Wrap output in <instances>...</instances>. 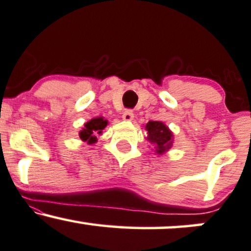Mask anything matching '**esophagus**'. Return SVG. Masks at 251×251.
Segmentation results:
<instances>
[{
	"label": "esophagus",
	"mask_w": 251,
	"mask_h": 251,
	"mask_svg": "<svg viewBox=\"0 0 251 251\" xmlns=\"http://www.w3.org/2000/svg\"><path fill=\"white\" fill-rule=\"evenodd\" d=\"M123 119L125 120V122H132V120L134 119L133 112H132L131 110H126L125 112L123 113Z\"/></svg>",
	"instance_id": "34e87169"
}]
</instances>
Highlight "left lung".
I'll return each mask as SVG.
<instances>
[{"label": "left lung", "instance_id": "left-lung-1", "mask_svg": "<svg viewBox=\"0 0 251 251\" xmlns=\"http://www.w3.org/2000/svg\"><path fill=\"white\" fill-rule=\"evenodd\" d=\"M145 131L147 132L146 139L154 146L155 154H165L173 146L174 134L165 123L149 122L145 125Z\"/></svg>", "mask_w": 251, "mask_h": 251}]
</instances>
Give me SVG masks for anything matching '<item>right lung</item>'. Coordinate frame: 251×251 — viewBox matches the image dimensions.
Listing matches in <instances>:
<instances>
[{
	"label": "right lung",
	"instance_id": "add662e5",
	"mask_svg": "<svg viewBox=\"0 0 251 251\" xmlns=\"http://www.w3.org/2000/svg\"><path fill=\"white\" fill-rule=\"evenodd\" d=\"M108 125V122L104 117L92 118L91 120L84 124V127L79 131L81 141L89 145L96 144L98 141V135L102 134V129Z\"/></svg>",
	"mask_w": 251,
	"mask_h": 251
}]
</instances>
